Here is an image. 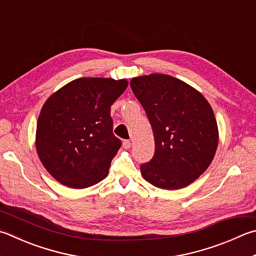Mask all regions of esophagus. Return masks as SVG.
<instances>
[{"instance_id": "1", "label": "esophagus", "mask_w": 256, "mask_h": 256, "mask_svg": "<svg viewBox=\"0 0 256 256\" xmlns=\"http://www.w3.org/2000/svg\"><path fill=\"white\" fill-rule=\"evenodd\" d=\"M131 146H132L131 141H128V140H124L123 141V148H130Z\"/></svg>"}]
</instances>
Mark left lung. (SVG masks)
Here are the masks:
<instances>
[{
  "label": "left lung",
  "instance_id": "left-lung-1",
  "mask_svg": "<svg viewBox=\"0 0 256 256\" xmlns=\"http://www.w3.org/2000/svg\"><path fill=\"white\" fill-rule=\"evenodd\" d=\"M130 85L154 136V156L141 164L143 178L168 190L194 182L212 164L218 146L212 106L194 87L164 74L132 78Z\"/></svg>",
  "mask_w": 256,
  "mask_h": 256
}]
</instances>
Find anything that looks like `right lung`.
Returning <instances> with one entry per match:
<instances>
[{
  "instance_id": "right-lung-1",
  "label": "right lung",
  "mask_w": 256,
  "mask_h": 256,
  "mask_svg": "<svg viewBox=\"0 0 256 256\" xmlns=\"http://www.w3.org/2000/svg\"><path fill=\"white\" fill-rule=\"evenodd\" d=\"M128 85L126 80L78 78L46 100L36 122V148L60 184L82 189L108 176L120 148L110 106Z\"/></svg>"
}]
</instances>
